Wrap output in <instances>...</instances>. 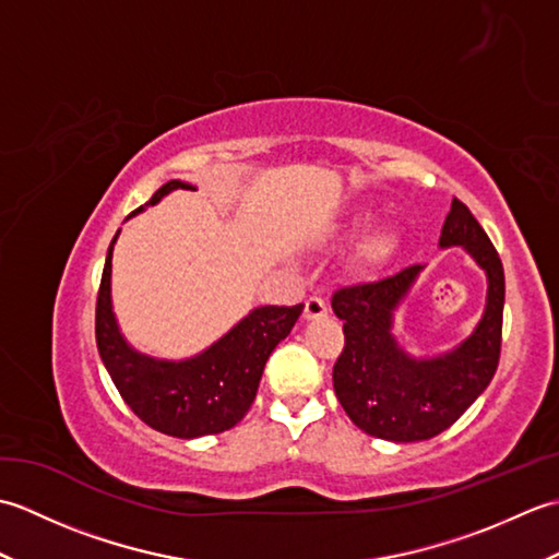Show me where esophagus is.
<instances>
[{"instance_id":"34e87169","label":"esophagus","mask_w":559,"mask_h":559,"mask_svg":"<svg viewBox=\"0 0 559 559\" xmlns=\"http://www.w3.org/2000/svg\"><path fill=\"white\" fill-rule=\"evenodd\" d=\"M329 314V307L322 298H310L305 302V319H322Z\"/></svg>"}]
</instances>
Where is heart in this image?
Instances as JSON below:
<instances>
[{
  "mask_svg": "<svg viewBox=\"0 0 559 559\" xmlns=\"http://www.w3.org/2000/svg\"><path fill=\"white\" fill-rule=\"evenodd\" d=\"M370 221V216H362L360 218V223H367ZM396 249V237L391 235V233H377V235H372L370 240H367L365 245H362V252H360V257H362V261L367 266H379V264H384V261L391 257V252H394Z\"/></svg>",
  "mask_w": 559,
  "mask_h": 559,
  "instance_id": "b5f03b06",
  "label": "heart"
}]
</instances>
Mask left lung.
<instances>
[{
	"label": "left lung",
	"instance_id": "1",
	"mask_svg": "<svg viewBox=\"0 0 559 559\" xmlns=\"http://www.w3.org/2000/svg\"><path fill=\"white\" fill-rule=\"evenodd\" d=\"M439 247H463L488 276V305L476 331L437 358H411L391 326L420 264L377 283L341 288L331 307L343 319L334 391L362 432L389 442H420L454 425L497 372L502 348L504 269L500 254L463 201H451Z\"/></svg>",
	"mask_w": 559,
	"mask_h": 559
}]
</instances>
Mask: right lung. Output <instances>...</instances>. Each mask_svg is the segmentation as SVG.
<instances>
[{"label":"right lung","instance_id":"obj_1","mask_svg":"<svg viewBox=\"0 0 559 559\" xmlns=\"http://www.w3.org/2000/svg\"><path fill=\"white\" fill-rule=\"evenodd\" d=\"M175 189H194V185L170 180L146 206L158 204ZM139 211L144 206L134 213ZM117 235L105 259L96 302L98 353L117 391L141 420L163 435L194 439L230 430L252 406L269 355L290 334L302 305L257 307L211 348L189 360L148 358L124 341L112 312L110 273Z\"/></svg>","mask_w":559,"mask_h":559}]
</instances>
